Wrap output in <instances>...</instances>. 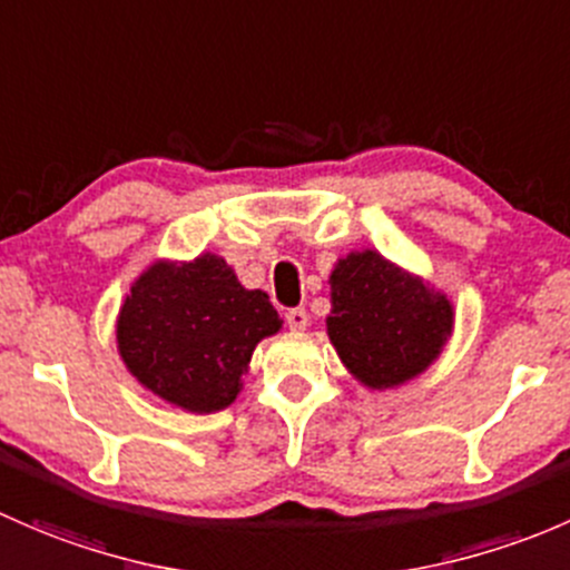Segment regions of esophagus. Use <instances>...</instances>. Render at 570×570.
Returning a JSON list of instances; mask_svg holds the SVG:
<instances>
[{
  "label": "esophagus",
  "mask_w": 570,
  "mask_h": 570,
  "mask_svg": "<svg viewBox=\"0 0 570 570\" xmlns=\"http://www.w3.org/2000/svg\"><path fill=\"white\" fill-rule=\"evenodd\" d=\"M285 321H287V326L293 328V332H302V328L309 326V315H307V309H304V307L287 309Z\"/></svg>",
  "instance_id": "obj_1"
}]
</instances>
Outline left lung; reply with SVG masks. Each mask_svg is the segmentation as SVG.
Listing matches in <instances>:
<instances>
[{
	"mask_svg": "<svg viewBox=\"0 0 570 570\" xmlns=\"http://www.w3.org/2000/svg\"><path fill=\"white\" fill-rule=\"evenodd\" d=\"M326 332L340 360L371 390H390L433 365L453 334V304L373 249L340 257Z\"/></svg>",
	"mask_w": 570,
	"mask_h": 570,
	"instance_id": "obj_1",
	"label": "left lung"
}]
</instances>
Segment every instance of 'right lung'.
Returning a JSON list of instances; mask_svg holds the SVG:
<instances>
[{"mask_svg":"<svg viewBox=\"0 0 570 570\" xmlns=\"http://www.w3.org/2000/svg\"><path fill=\"white\" fill-rule=\"evenodd\" d=\"M283 318L263 291H246L219 255L156 261L134 279L117 315V351L128 373L191 414L227 409L263 337Z\"/></svg>","mask_w":570,"mask_h":570,"instance_id":"obj_1","label":"right lung"}]
</instances>
